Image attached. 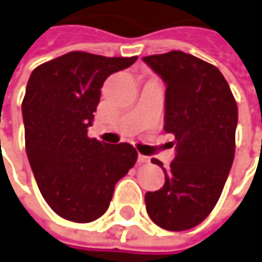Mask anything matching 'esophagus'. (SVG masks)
I'll use <instances>...</instances> for the list:
<instances>
[{
	"label": "esophagus",
	"mask_w": 262,
	"mask_h": 262,
	"mask_svg": "<svg viewBox=\"0 0 262 262\" xmlns=\"http://www.w3.org/2000/svg\"><path fill=\"white\" fill-rule=\"evenodd\" d=\"M138 162L139 163H147V162H149V156H145V155L139 154Z\"/></svg>",
	"instance_id": "1"
}]
</instances>
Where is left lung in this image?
Masks as SVG:
<instances>
[{
    "mask_svg": "<svg viewBox=\"0 0 262 262\" xmlns=\"http://www.w3.org/2000/svg\"><path fill=\"white\" fill-rule=\"evenodd\" d=\"M163 80L166 133L176 140L175 159L159 191L146 192V211L156 225L185 231L216 205L235 154L238 107L215 66L183 51L142 58Z\"/></svg>",
    "mask_w": 262,
    "mask_h": 262,
    "instance_id": "left-lung-1",
    "label": "left lung"
}]
</instances>
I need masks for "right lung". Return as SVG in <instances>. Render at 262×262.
<instances>
[{"label":"right lung","instance_id":"obj_1","mask_svg":"<svg viewBox=\"0 0 262 262\" xmlns=\"http://www.w3.org/2000/svg\"><path fill=\"white\" fill-rule=\"evenodd\" d=\"M136 60L73 51L30 76L21 106L27 156L42 198L64 220L100 218L117 181L136 163L138 152L129 143L87 136L104 80Z\"/></svg>","mask_w":262,"mask_h":262}]
</instances>
